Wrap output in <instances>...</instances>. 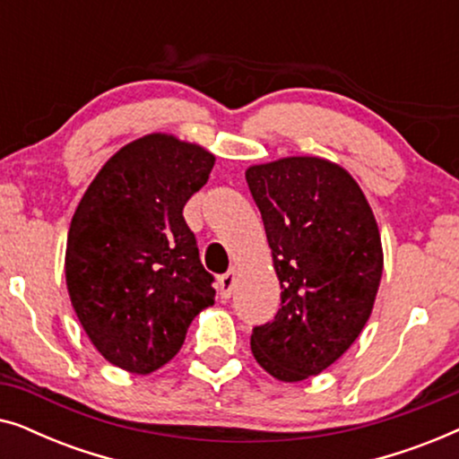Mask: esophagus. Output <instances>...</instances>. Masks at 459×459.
I'll return each mask as SVG.
<instances>
[{
    "mask_svg": "<svg viewBox=\"0 0 459 459\" xmlns=\"http://www.w3.org/2000/svg\"><path fill=\"white\" fill-rule=\"evenodd\" d=\"M236 273H238V269L231 267L228 273H223L221 278H219V294H221V299H230L231 290H234Z\"/></svg>",
    "mask_w": 459,
    "mask_h": 459,
    "instance_id": "esophagus-1",
    "label": "esophagus"
}]
</instances>
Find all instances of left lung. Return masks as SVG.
Returning a JSON list of instances; mask_svg holds the SVG:
<instances>
[{"mask_svg": "<svg viewBox=\"0 0 459 459\" xmlns=\"http://www.w3.org/2000/svg\"><path fill=\"white\" fill-rule=\"evenodd\" d=\"M281 309L253 330L259 366L281 382L330 368L372 316L385 255L366 194L347 169L319 156L250 165Z\"/></svg>", "mask_w": 459, "mask_h": 459, "instance_id": "left-lung-1", "label": "left lung"}]
</instances>
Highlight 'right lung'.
<instances>
[{
	"label": "right lung",
	"instance_id": "right-lung-1",
	"mask_svg": "<svg viewBox=\"0 0 459 459\" xmlns=\"http://www.w3.org/2000/svg\"><path fill=\"white\" fill-rule=\"evenodd\" d=\"M215 154L148 134L110 156L68 228L65 275L85 334L112 366L150 374L173 359L200 311L215 303L184 206Z\"/></svg>",
	"mask_w": 459,
	"mask_h": 459
}]
</instances>
